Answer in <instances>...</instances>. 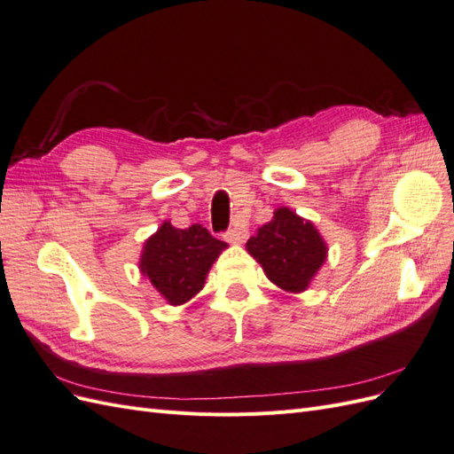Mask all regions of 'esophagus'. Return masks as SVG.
I'll return each instance as SVG.
<instances>
[{"label": "esophagus", "mask_w": 454, "mask_h": 454, "mask_svg": "<svg viewBox=\"0 0 454 454\" xmlns=\"http://www.w3.org/2000/svg\"><path fill=\"white\" fill-rule=\"evenodd\" d=\"M246 239H248V229H246L244 225H235L225 232V240L229 244H242V242H246Z\"/></svg>", "instance_id": "obj_1"}]
</instances>
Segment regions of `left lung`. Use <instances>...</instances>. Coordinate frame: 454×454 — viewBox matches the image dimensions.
I'll return each instance as SVG.
<instances>
[{"mask_svg": "<svg viewBox=\"0 0 454 454\" xmlns=\"http://www.w3.org/2000/svg\"><path fill=\"white\" fill-rule=\"evenodd\" d=\"M246 250L272 284L290 294L305 292L327 259L320 231L287 206L274 210L270 222L246 242Z\"/></svg>", "mask_w": 454, "mask_h": 454, "instance_id": "8db88e82", "label": "left lung"}]
</instances>
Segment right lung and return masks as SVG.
Returning a JSON list of instances; mask_svg holds the SVG:
<instances>
[{"label":"right lung","mask_w":454,"mask_h":454,"mask_svg":"<svg viewBox=\"0 0 454 454\" xmlns=\"http://www.w3.org/2000/svg\"><path fill=\"white\" fill-rule=\"evenodd\" d=\"M225 248V242L214 239L199 223L176 229L170 222H162L144 242L138 267L160 297L177 307L202 290L214 261Z\"/></svg>","instance_id":"obj_1"}]
</instances>
